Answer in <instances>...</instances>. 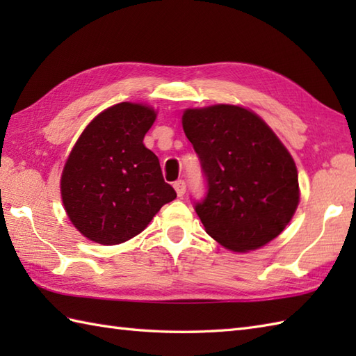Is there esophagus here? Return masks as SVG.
Here are the masks:
<instances>
[{"mask_svg":"<svg viewBox=\"0 0 356 356\" xmlns=\"http://www.w3.org/2000/svg\"><path fill=\"white\" fill-rule=\"evenodd\" d=\"M174 190H176L179 197H184V194L186 191V184L184 180H177V182H174Z\"/></svg>","mask_w":356,"mask_h":356,"instance_id":"1","label":"esophagus"}]
</instances>
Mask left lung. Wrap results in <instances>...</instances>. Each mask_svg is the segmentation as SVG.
I'll list each match as a JSON object with an SVG mask.
<instances>
[{
  "mask_svg": "<svg viewBox=\"0 0 356 356\" xmlns=\"http://www.w3.org/2000/svg\"><path fill=\"white\" fill-rule=\"evenodd\" d=\"M182 125L207 179L194 209L209 236L236 252L280 236L298 207V172L268 124L251 110L218 104L185 110Z\"/></svg>",
  "mask_w": 356,
  "mask_h": 356,
  "instance_id": "8db88e82",
  "label": "left lung"
}]
</instances>
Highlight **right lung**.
<instances>
[{
  "instance_id": "1",
  "label": "right lung",
  "mask_w": 356,
  "mask_h": 356,
  "mask_svg": "<svg viewBox=\"0 0 356 356\" xmlns=\"http://www.w3.org/2000/svg\"><path fill=\"white\" fill-rule=\"evenodd\" d=\"M156 111L120 102L99 113L79 136L61 176L65 213L82 236L119 245L147 228L176 191L143 138Z\"/></svg>"
}]
</instances>
